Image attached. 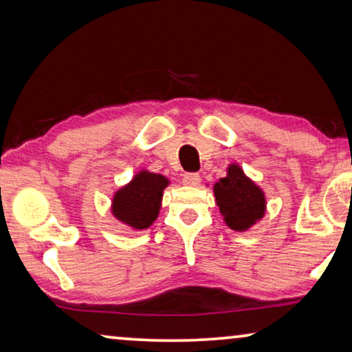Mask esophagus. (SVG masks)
Wrapping results in <instances>:
<instances>
[{"label":"esophagus","mask_w":352,"mask_h":352,"mask_svg":"<svg viewBox=\"0 0 352 352\" xmlns=\"http://www.w3.org/2000/svg\"><path fill=\"white\" fill-rule=\"evenodd\" d=\"M201 177L199 174H196V172H186L185 175H183V183L188 186H196L197 183H199Z\"/></svg>","instance_id":"obj_1"}]
</instances>
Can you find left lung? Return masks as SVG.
I'll return each instance as SVG.
<instances>
[{
  "instance_id": "obj_1",
  "label": "left lung",
  "mask_w": 352,
  "mask_h": 352,
  "mask_svg": "<svg viewBox=\"0 0 352 352\" xmlns=\"http://www.w3.org/2000/svg\"><path fill=\"white\" fill-rule=\"evenodd\" d=\"M217 204L231 230L245 231L265 214V195L244 175L237 164L230 166L228 175L214 185Z\"/></svg>"
}]
</instances>
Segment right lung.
I'll return each mask as SVG.
<instances>
[{"label":"right lung","instance_id":"obj_1","mask_svg":"<svg viewBox=\"0 0 352 352\" xmlns=\"http://www.w3.org/2000/svg\"><path fill=\"white\" fill-rule=\"evenodd\" d=\"M166 177L143 170L113 197V215L133 230H145L157 219Z\"/></svg>","mask_w":352,"mask_h":352}]
</instances>
